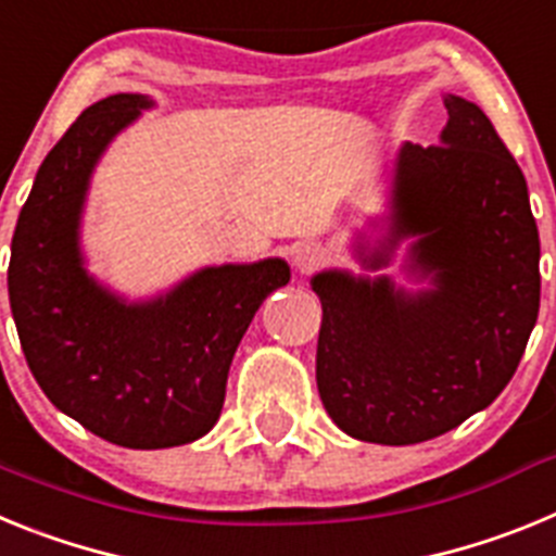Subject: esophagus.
Listing matches in <instances>:
<instances>
[{
    "label": "esophagus",
    "instance_id": "esophagus-1",
    "mask_svg": "<svg viewBox=\"0 0 556 556\" xmlns=\"http://www.w3.org/2000/svg\"><path fill=\"white\" fill-rule=\"evenodd\" d=\"M294 267L298 269H314V267H320L323 258H326V253H323V248H317V244H301V248L294 250Z\"/></svg>",
    "mask_w": 556,
    "mask_h": 556
}]
</instances>
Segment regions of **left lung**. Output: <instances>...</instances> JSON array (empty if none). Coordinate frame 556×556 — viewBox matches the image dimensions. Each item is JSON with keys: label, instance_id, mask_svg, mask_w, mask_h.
Instances as JSON below:
<instances>
[{"label": "left lung", "instance_id": "8db88e82", "mask_svg": "<svg viewBox=\"0 0 556 556\" xmlns=\"http://www.w3.org/2000/svg\"><path fill=\"white\" fill-rule=\"evenodd\" d=\"M443 144H406L392 236L434 292L323 273L317 390L356 440L412 445L456 429L509 384L540 308V236L527 178L481 108L448 97Z\"/></svg>", "mask_w": 556, "mask_h": 556}]
</instances>
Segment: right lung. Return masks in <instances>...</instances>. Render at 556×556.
Returning a JSON list of instances; mask_svg holds the SVG:
<instances>
[{
	"label": "right lung",
	"mask_w": 556,
	"mask_h": 556,
	"mask_svg": "<svg viewBox=\"0 0 556 556\" xmlns=\"http://www.w3.org/2000/svg\"><path fill=\"white\" fill-rule=\"evenodd\" d=\"M147 105L139 94L100 100L49 150L18 214L8 292L24 358L58 409L113 445L172 448L217 424L236 348L289 267L281 258L211 267L141 306L83 273L88 175Z\"/></svg>",
	"instance_id": "add662e5"
}]
</instances>
